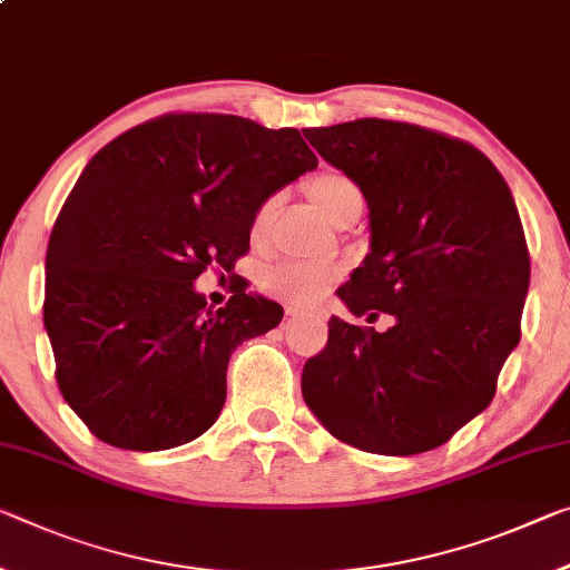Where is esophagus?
<instances>
[{
	"label": "esophagus",
	"mask_w": 570,
	"mask_h": 570,
	"mask_svg": "<svg viewBox=\"0 0 570 570\" xmlns=\"http://www.w3.org/2000/svg\"><path fill=\"white\" fill-rule=\"evenodd\" d=\"M296 314H299V306L288 304V306H286V317H296Z\"/></svg>",
	"instance_id": "1"
}]
</instances>
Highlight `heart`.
I'll return each instance as SVG.
<instances>
[{
	"mask_svg": "<svg viewBox=\"0 0 570 570\" xmlns=\"http://www.w3.org/2000/svg\"><path fill=\"white\" fill-rule=\"evenodd\" d=\"M312 203L317 210L330 218L332 223L340 218L342 213L350 210L352 205H363V193L352 183L350 177L340 175V171H322V175L312 177L306 185ZM278 205V197L271 195L256 207L250 218V238L258 240L264 236L271 218H274ZM340 276L334 266L324 264H299V261H286V264L271 266L264 274V288L271 296L286 299L292 304H314L320 296L327 292L330 284Z\"/></svg>",
	"mask_w": 570,
	"mask_h": 570,
	"instance_id": "b5f03b06",
	"label": "heart"
}]
</instances>
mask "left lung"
Segmentation results:
<instances>
[{"label":"left lung","instance_id":"8db88e82","mask_svg":"<svg viewBox=\"0 0 570 570\" xmlns=\"http://www.w3.org/2000/svg\"><path fill=\"white\" fill-rule=\"evenodd\" d=\"M304 137L360 187L370 253L337 296L385 332L330 320L302 395L334 439L431 451L492 403L520 342L530 253L512 193L480 149L415 124L357 119Z\"/></svg>","mask_w":570,"mask_h":570}]
</instances>
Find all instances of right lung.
I'll return each mask as SVG.
<instances>
[{
    "label": "right lung",
    "mask_w": 570,
    "mask_h": 570,
    "mask_svg": "<svg viewBox=\"0 0 570 570\" xmlns=\"http://www.w3.org/2000/svg\"><path fill=\"white\" fill-rule=\"evenodd\" d=\"M314 167L296 129L230 114L159 116L88 161L52 225L42 320L94 436L161 451L213 426L233 350L284 309L240 284L213 312L193 282L236 266L256 207Z\"/></svg>",
    "instance_id": "add662e5"
}]
</instances>
